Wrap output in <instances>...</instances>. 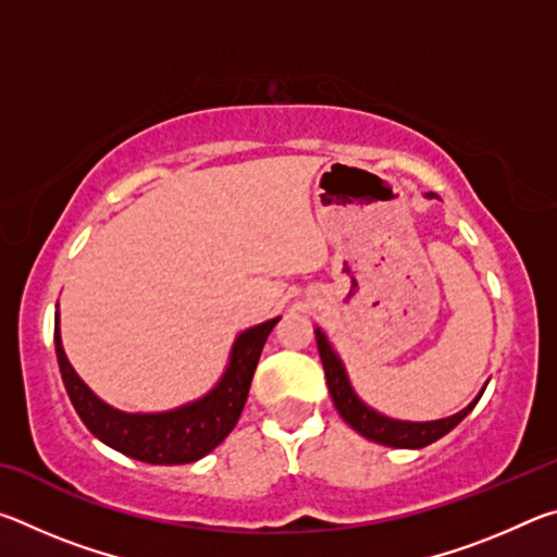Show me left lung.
Here are the masks:
<instances>
[{"label":"left lung","instance_id":"8db88e82","mask_svg":"<svg viewBox=\"0 0 557 557\" xmlns=\"http://www.w3.org/2000/svg\"><path fill=\"white\" fill-rule=\"evenodd\" d=\"M435 196V194H428ZM317 334V348H319V358H322L324 373H326V385H329V395L336 405V410L342 418L351 425L358 435H363L366 440L379 442V445L385 447H398V449H420L428 447L432 442H437L440 437H445L449 430H455L467 414L474 410V405L482 398L484 388L479 391V395L471 400L465 410H459L449 418L442 420H428V422H412V420H395L383 414L379 410H373L371 405H366L358 393L354 391L351 381H348L346 366L342 361V356L334 351V346L329 344L326 334L322 329H314Z\"/></svg>","mask_w":557,"mask_h":557}]
</instances>
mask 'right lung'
Instances as JSON below:
<instances>
[{
    "label": "right lung",
    "instance_id": "right-lung-1",
    "mask_svg": "<svg viewBox=\"0 0 557 557\" xmlns=\"http://www.w3.org/2000/svg\"><path fill=\"white\" fill-rule=\"evenodd\" d=\"M277 322L280 317L240 332L231 346L228 363L219 383L201 398L162 412H125L98 398L75 373L63 351L59 312L53 324V344L65 393L92 435L108 447L147 465H188L209 455L231 435L248 400L262 346Z\"/></svg>",
    "mask_w": 557,
    "mask_h": 557
}]
</instances>
